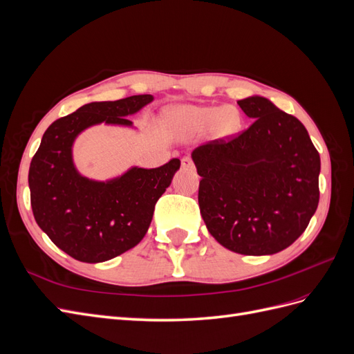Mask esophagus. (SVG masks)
Returning a JSON list of instances; mask_svg holds the SVG:
<instances>
[{"label": "esophagus", "instance_id": "1", "mask_svg": "<svg viewBox=\"0 0 354 354\" xmlns=\"http://www.w3.org/2000/svg\"><path fill=\"white\" fill-rule=\"evenodd\" d=\"M181 167H183L185 169H194L195 164L189 156H185V158H181Z\"/></svg>", "mask_w": 354, "mask_h": 354}]
</instances>
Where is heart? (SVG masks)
Instances as JSON below:
<instances>
[{
    "label": "heart",
    "mask_w": 354,
    "mask_h": 354,
    "mask_svg": "<svg viewBox=\"0 0 354 354\" xmlns=\"http://www.w3.org/2000/svg\"><path fill=\"white\" fill-rule=\"evenodd\" d=\"M164 122L171 131L183 134L195 130H205L217 125L223 134L234 133L241 125V116L233 108H212V106H180L167 111Z\"/></svg>",
    "instance_id": "1"
}]
</instances>
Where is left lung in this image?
I'll use <instances>...</instances> for the list:
<instances>
[{
	"instance_id": "1",
	"label": "left lung",
	"mask_w": 354,
	"mask_h": 354,
	"mask_svg": "<svg viewBox=\"0 0 354 354\" xmlns=\"http://www.w3.org/2000/svg\"><path fill=\"white\" fill-rule=\"evenodd\" d=\"M238 104L254 122L192 152L202 177L201 216L224 248L276 254L301 236L316 212L320 156L306 127L270 100L252 95Z\"/></svg>"
}]
</instances>
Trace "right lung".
<instances>
[{"label": "right lung", "mask_w": 354, "mask_h": 354, "mask_svg": "<svg viewBox=\"0 0 354 354\" xmlns=\"http://www.w3.org/2000/svg\"><path fill=\"white\" fill-rule=\"evenodd\" d=\"M151 94L93 102L53 122L29 167L30 207L38 226L62 251L82 263H102L131 250L151 226L180 159L158 168H131L111 181L82 177L72 160L77 136L94 124L131 125L127 120L151 103Z\"/></svg>", "instance_id": "right-lung-1"}]
</instances>
